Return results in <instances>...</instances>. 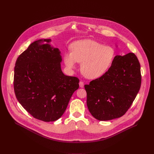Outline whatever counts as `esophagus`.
<instances>
[{
  "label": "esophagus",
  "instance_id": "obj_1",
  "mask_svg": "<svg viewBox=\"0 0 154 154\" xmlns=\"http://www.w3.org/2000/svg\"><path fill=\"white\" fill-rule=\"evenodd\" d=\"M79 86H80V88H83V86H84V83H83V82L80 81V82H79Z\"/></svg>",
  "mask_w": 154,
  "mask_h": 154
}]
</instances>
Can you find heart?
<instances>
[{
	"label": "heart",
	"instance_id": "heart-1",
	"mask_svg": "<svg viewBox=\"0 0 154 154\" xmlns=\"http://www.w3.org/2000/svg\"><path fill=\"white\" fill-rule=\"evenodd\" d=\"M71 48V51L65 52L63 55L65 65L74 69L77 62L82 63L81 71L89 79H96L104 75L115 57L113 48L92 39L76 41L72 44Z\"/></svg>",
	"mask_w": 154,
	"mask_h": 154
}]
</instances>
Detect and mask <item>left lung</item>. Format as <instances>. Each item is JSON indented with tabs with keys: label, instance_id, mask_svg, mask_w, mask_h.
I'll return each instance as SVG.
<instances>
[{
	"label": "left lung",
	"instance_id": "1",
	"mask_svg": "<svg viewBox=\"0 0 154 154\" xmlns=\"http://www.w3.org/2000/svg\"><path fill=\"white\" fill-rule=\"evenodd\" d=\"M141 84L140 64L134 53L116 55L108 71L85 85L86 104L99 121L122 116L134 101Z\"/></svg>",
	"mask_w": 154,
	"mask_h": 154
}]
</instances>
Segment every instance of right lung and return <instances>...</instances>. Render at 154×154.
I'll return each instance as SVG.
<instances>
[{
	"label": "right lung",
	"instance_id": "1",
	"mask_svg": "<svg viewBox=\"0 0 154 154\" xmlns=\"http://www.w3.org/2000/svg\"><path fill=\"white\" fill-rule=\"evenodd\" d=\"M39 39L17 58L14 66L16 97L33 118L45 122L58 119L79 87V79L64 75L58 49Z\"/></svg>",
	"mask_w": 154,
	"mask_h": 154
}]
</instances>
